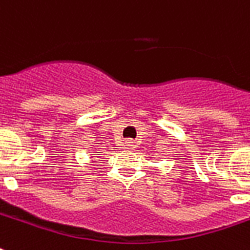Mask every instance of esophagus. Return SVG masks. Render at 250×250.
<instances>
[{"mask_svg": "<svg viewBox=\"0 0 250 250\" xmlns=\"http://www.w3.org/2000/svg\"><path fill=\"white\" fill-rule=\"evenodd\" d=\"M136 145H137L136 141H133V140L125 141V146H127V148H136Z\"/></svg>", "mask_w": 250, "mask_h": 250, "instance_id": "obj_1", "label": "esophagus"}]
</instances>
